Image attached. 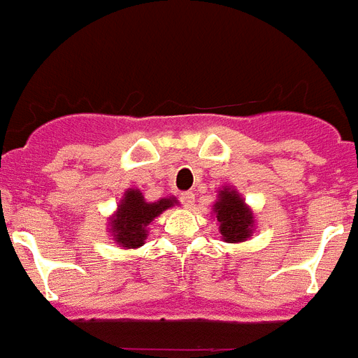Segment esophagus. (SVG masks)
I'll list each match as a JSON object with an SVG mask.
<instances>
[{"mask_svg": "<svg viewBox=\"0 0 358 358\" xmlns=\"http://www.w3.org/2000/svg\"><path fill=\"white\" fill-rule=\"evenodd\" d=\"M194 199H196V196H194V192H182V194H181V203H182V205H185V207H187V208H192Z\"/></svg>", "mask_w": 358, "mask_h": 358, "instance_id": "1", "label": "esophagus"}]
</instances>
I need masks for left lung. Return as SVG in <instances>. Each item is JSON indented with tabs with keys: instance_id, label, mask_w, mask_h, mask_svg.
I'll list each match as a JSON object with an SVG mask.
<instances>
[{
	"instance_id": "8db88e82",
	"label": "left lung",
	"mask_w": 358,
	"mask_h": 358,
	"mask_svg": "<svg viewBox=\"0 0 358 358\" xmlns=\"http://www.w3.org/2000/svg\"><path fill=\"white\" fill-rule=\"evenodd\" d=\"M214 218L218 220L220 234L227 244H240L253 236L255 214L234 187H222L213 205Z\"/></svg>"
}]
</instances>
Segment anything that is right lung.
Masks as SVG:
<instances>
[{
  "mask_svg": "<svg viewBox=\"0 0 358 358\" xmlns=\"http://www.w3.org/2000/svg\"><path fill=\"white\" fill-rule=\"evenodd\" d=\"M179 205L177 197H161L159 201H148L138 188H127L118 207L108 218V233L122 250H136L144 245L150 224L164 210Z\"/></svg>",
  "mask_w": 358,
  "mask_h": 358,
  "instance_id": "add662e5",
  "label": "right lung"
}]
</instances>
